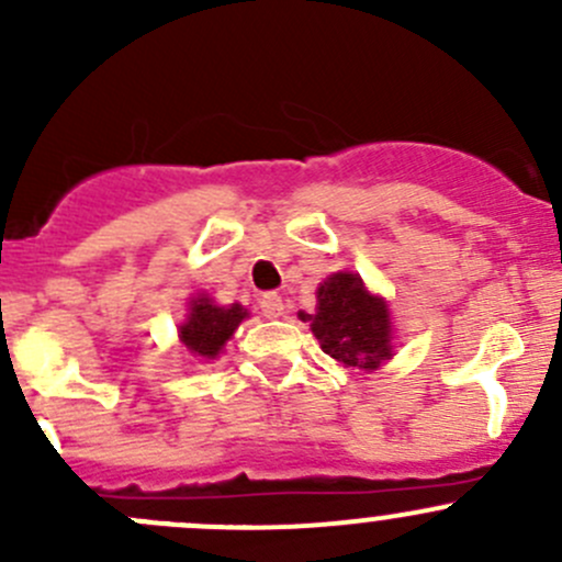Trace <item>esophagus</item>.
<instances>
[{
  "label": "esophagus",
  "instance_id": "esophagus-1",
  "mask_svg": "<svg viewBox=\"0 0 562 562\" xmlns=\"http://www.w3.org/2000/svg\"><path fill=\"white\" fill-rule=\"evenodd\" d=\"M258 307H260V313H263L266 317H280L282 310H285V304H282L280 293L269 291V293H263V296H260Z\"/></svg>",
  "mask_w": 562,
  "mask_h": 562
}]
</instances>
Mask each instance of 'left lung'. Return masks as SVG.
I'll return each mask as SVG.
<instances>
[{
  "label": "left lung",
  "instance_id": "1",
  "mask_svg": "<svg viewBox=\"0 0 562 562\" xmlns=\"http://www.w3.org/2000/svg\"><path fill=\"white\" fill-rule=\"evenodd\" d=\"M323 353L345 367L375 370L391 356L386 302L372 296L359 274L337 271L317 288V310L310 315Z\"/></svg>",
  "mask_w": 562,
  "mask_h": 562
}]
</instances>
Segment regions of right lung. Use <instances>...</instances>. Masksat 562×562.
<instances>
[{
	"instance_id": "add662e5",
	"label": "right lung",
	"mask_w": 562,
	"mask_h": 562,
	"mask_svg": "<svg viewBox=\"0 0 562 562\" xmlns=\"http://www.w3.org/2000/svg\"><path fill=\"white\" fill-rule=\"evenodd\" d=\"M245 317L247 310L241 304L217 307L209 299H195L190 315H187V323L179 326L181 342L190 353L201 356V359H214Z\"/></svg>"
}]
</instances>
